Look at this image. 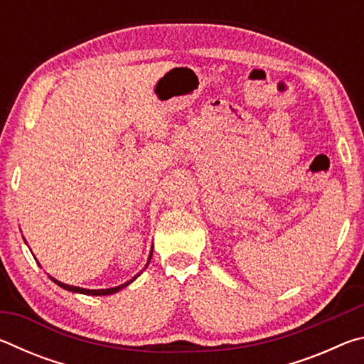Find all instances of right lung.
<instances>
[{
	"mask_svg": "<svg viewBox=\"0 0 364 364\" xmlns=\"http://www.w3.org/2000/svg\"><path fill=\"white\" fill-rule=\"evenodd\" d=\"M151 257H152V254H151ZM151 257H149V260H151ZM139 274H136L134 276V278L132 279V281H134L138 278ZM49 278H51V276H49ZM54 282H56L58 286H60L63 289H65V291H70V292H78V294H85V295H109V294H114V292H119L120 289H123L125 286H128L130 284L132 281H128V282H125V284H120V286H117V287H110V289H83V287H75V286H69V284H64V282H60V281H58V279H54V278H51Z\"/></svg>",
	"mask_w": 364,
	"mask_h": 364,
	"instance_id": "obj_1",
	"label": "right lung"
}]
</instances>
